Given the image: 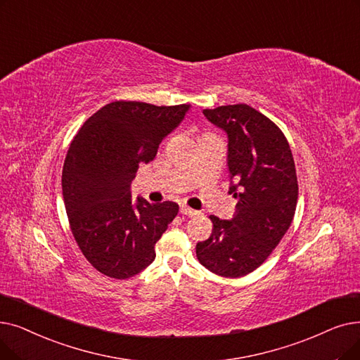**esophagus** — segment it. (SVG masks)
<instances>
[{"instance_id": "1", "label": "esophagus", "mask_w": 360, "mask_h": 360, "mask_svg": "<svg viewBox=\"0 0 360 360\" xmlns=\"http://www.w3.org/2000/svg\"><path fill=\"white\" fill-rule=\"evenodd\" d=\"M181 214H185V216H194V214H197V210H193V209L186 207V206H181Z\"/></svg>"}]
</instances>
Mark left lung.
I'll return each instance as SVG.
<instances>
[{
	"mask_svg": "<svg viewBox=\"0 0 360 360\" xmlns=\"http://www.w3.org/2000/svg\"><path fill=\"white\" fill-rule=\"evenodd\" d=\"M228 138L229 193L238 200L231 219L210 216L212 236L197 243L210 272L238 278L257 269L288 231L299 198L294 159L276 124L247 104L202 110Z\"/></svg>",
	"mask_w": 360,
	"mask_h": 360,
	"instance_id": "left-lung-1",
	"label": "left lung"
}]
</instances>
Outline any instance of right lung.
I'll list each match as a JSON object with an SVG mask.
<instances>
[{
	"instance_id": "right-lung-1",
	"label": "right lung",
	"mask_w": 360,
	"mask_h": 360,
	"mask_svg": "<svg viewBox=\"0 0 360 360\" xmlns=\"http://www.w3.org/2000/svg\"><path fill=\"white\" fill-rule=\"evenodd\" d=\"M190 104L115 101L94 113L69 147L61 188L73 237L101 274L127 279L155 259L154 245L179 212L174 201L132 200L139 163L151 162Z\"/></svg>"
}]
</instances>
